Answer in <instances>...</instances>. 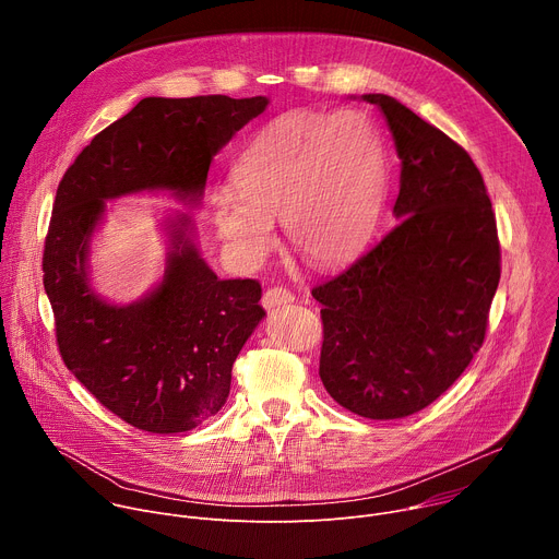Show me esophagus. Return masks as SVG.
<instances>
[{
  "mask_svg": "<svg viewBox=\"0 0 559 559\" xmlns=\"http://www.w3.org/2000/svg\"><path fill=\"white\" fill-rule=\"evenodd\" d=\"M294 300V294L287 289V287H270L265 289L263 294V307L272 309V307H281V305H287Z\"/></svg>",
  "mask_w": 559,
  "mask_h": 559,
  "instance_id": "1",
  "label": "esophagus"
}]
</instances>
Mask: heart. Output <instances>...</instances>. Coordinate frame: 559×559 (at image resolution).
Segmentation results:
<instances>
[{"mask_svg":"<svg viewBox=\"0 0 559 559\" xmlns=\"http://www.w3.org/2000/svg\"><path fill=\"white\" fill-rule=\"evenodd\" d=\"M231 188L210 194L227 248L261 263L281 218L289 248L311 267L354 259L373 231L384 188L382 143L356 110L283 115L261 128L231 166Z\"/></svg>","mask_w":559,"mask_h":559,"instance_id":"1","label":"heart"}]
</instances>
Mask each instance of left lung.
Masks as SVG:
<instances>
[{
  "instance_id": "8db88e82",
  "label": "left lung",
  "mask_w": 559,
  "mask_h": 559,
  "mask_svg": "<svg viewBox=\"0 0 559 559\" xmlns=\"http://www.w3.org/2000/svg\"><path fill=\"white\" fill-rule=\"evenodd\" d=\"M362 99L384 115L403 162L397 223L311 289L323 305L318 373L347 412L395 420L438 401L483 347L502 259L468 152L393 97Z\"/></svg>"
}]
</instances>
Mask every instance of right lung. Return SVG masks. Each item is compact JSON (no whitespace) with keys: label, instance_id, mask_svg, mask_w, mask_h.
<instances>
[{"label":"right lung","instance_id":"1","mask_svg":"<svg viewBox=\"0 0 559 559\" xmlns=\"http://www.w3.org/2000/svg\"><path fill=\"white\" fill-rule=\"evenodd\" d=\"M265 106V97L225 95L141 99L79 152L59 181L41 261L57 347L72 376L141 431L181 433L218 414L231 365L265 316L261 283L216 278L181 216L170 225L162 285L117 307L88 285L91 234L108 199L170 190L197 201L212 156Z\"/></svg>","mask_w":559,"mask_h":559}]
</instances>
